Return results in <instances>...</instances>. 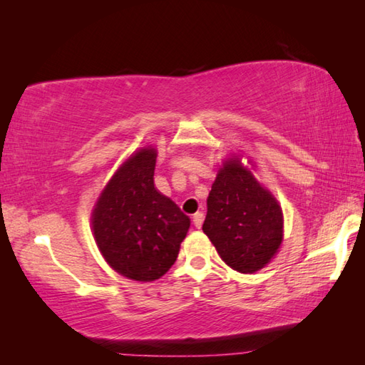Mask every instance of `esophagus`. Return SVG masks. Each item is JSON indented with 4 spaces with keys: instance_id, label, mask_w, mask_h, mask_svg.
<instances>
[{
    "instance_id": "1",
    "label": "esophagus",
    "mask_w": 365,
    "mask_h": 365,
    "mask_svg": "<svg viewBox=\"0 0 365 365\" xmlns=\"http://www.w3.org/2000/svg\"><path fill=\"white\" fill-rule=\"evenodd\" d=\"M202 222H204V213L202 212H197V213L192 215V224H195L196 229H200Z\"/></svg>"
}]
</instances>
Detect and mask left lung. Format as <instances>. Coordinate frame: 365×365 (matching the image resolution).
Returning <instances> with one entry per match:
<instances>
[{
    "instance_id": "1",
    "label": "left lung",
    "mask_w": 365,
    "mask_h": 365,
    "mask_svg": "<svg viewBox=\"0 0 365 365\" xmlns=\"http://www.w3.org/2000/svg\"><path fill=\"white\" fill-rule=\"evenodd\" d=\"M202 230L226 265L245 274L265 267L282 243L281 205L237 155L216 174Z\"/></svg>"
}]
</instances>
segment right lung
Here are the masks:
<instances>
[{"instance_id": "right-lung-1", "label": "right lung", "mask_w": 365, "mask_h": 365, "mask_svg": "<svg viewBox=\"0 0 365 365\" xmlns=\"http://www.w3.org/2000/svg\"><path fill=\"white\" fill-rule=\"evenodd\" d=\"M157 150L143 147L122 163L92 210L100 252L119 274L139 282L160 279L177 260L190 218L155 188Z\"/></svg>"}]
</instances>
